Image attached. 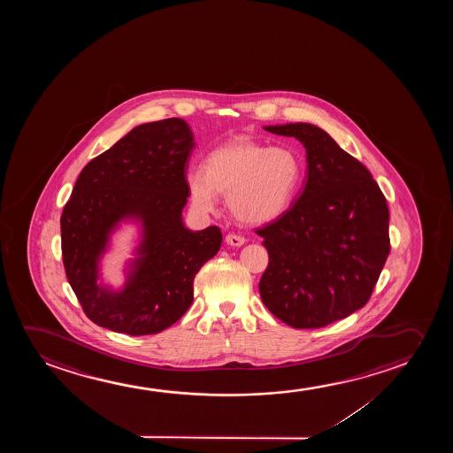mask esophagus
Wrapping results in <instances>:
<instances>
[{
	"mask_svg": "<svg viewBox=\"0 0 453 453\" xmlns=\"http://www.w3.org/2000/svg\"><path fill=\"white\" fill-rule=\"evenodd\" d=\"M226 242H227L229 246H234V248H240V246H242V244L246 242V238H244V236L235 235V234H229V235L226 236Z\"/></svg>",
	"mask_w": 453,
	"mask_h": 453,
	"instance_id": "34e87169",
	"label": "esophagus"
}]
</instances>
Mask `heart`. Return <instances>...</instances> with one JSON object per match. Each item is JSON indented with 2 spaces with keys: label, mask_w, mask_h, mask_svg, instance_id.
Segmentation results:
<instances>
[{
  "label": "heart",
  "mask_w": 453,
  "mask_h": 453,
  "mask_svg": "<svg viewBox=\"0 0 453 453\" xmlns=\"http://www.w3.org/2000/svg\"><path fill=\"white\" fill-rule=\"evenodd\" d=\"M302 180V161L288 147H267L236 137L211 151L204 170L187 173V187L199 211H213L218 193H227L230 213L242 223L265 224L281 217Z\"/></svg>",
  "instance_id": "1"
}]
</instances>
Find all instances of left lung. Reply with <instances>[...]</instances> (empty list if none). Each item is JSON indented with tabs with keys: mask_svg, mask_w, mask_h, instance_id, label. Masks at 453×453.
<instances>
[{
	"mask_svg": "<svg viewBox=\"0 0 453 453\" xmlns=\"http://www.w3.org/2000/svg\"><path fill=\"white\" fill-rule=\"evenodd\" d=\"M306 149L303 192L257 230L269 254L267 310L292 328H322L360 310L390 254L388 207L372 173L316 125H269Z\"/></svg>",
	"mask_w": 453,
	"mask_h": 453,
	"instance_id": "1",
	"label": "left lung"
}]
</instances>
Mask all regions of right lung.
<instances>
[{
    "mask_svg": "<svg viewBox=\"0 0 453 453\" xmlns=\"http://www.w3.org/2000/svg\"><path fill=\"white\" fill-rule=\"evenodd\" d=\"M195 147L186 120L139 125L88 162L63 209V265L91 320L130 335L157 334L193 302V280L221 248L217 226L192 232L182 221L186 165ZM140 226L127 280L112 290L99 280V261L120 222Z\"/></svg>",
    "mask_w": 453,
    "mask_h": 453,
    "instance_id": "add662e5",
    "label": "right lung"
}]
</instances>
